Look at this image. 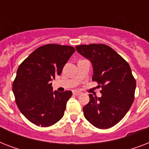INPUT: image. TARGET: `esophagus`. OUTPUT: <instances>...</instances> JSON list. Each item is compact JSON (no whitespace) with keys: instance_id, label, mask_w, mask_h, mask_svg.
<instances>
[{"instance_id":"1","label":"esophagus","mask_w":149,"mask_h":149,"mask_svg":"<svg viewBox=\"0 0 149 149\" xmlns=\"http://www.w3.org/2000/svg\"><path fill=\"white\" fill-rule=\"evenodd\" d=\"M72 93H73V95L78 96V95H79V94H81V92H80V91H72Z\"/></svg>"}]
</instances>
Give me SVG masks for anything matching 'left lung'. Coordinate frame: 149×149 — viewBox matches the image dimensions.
<instances>
[{
  "label": "left lung",
  "instance_id": "obj_1",
  "mask_svg": "<svg viewBox=\"0 0 149 149\" xmlns=\"http://www.w3.org/2000/svg\"><path fill=\"white\" fill-rule=\"evenodd\" d=\"M76 49L91 62L92 80L101 87L100 97L89 95L90 101L83 108L84 117L94 127L110 128L125 117L134 102L136 81L129 64L104 44L77 45Z\"/></svg>",
  "mask_w": 149,
  "mask_h": 149
}]
</instances>
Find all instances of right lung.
Instances as JSON below:
<instances>
[{"instance_id": "obj_1", "label": "right lung", "mask_w": 149, "mask_h": 149, "mask_svg": "<svg viewBox=\"0 0 149 149\" xmlns=\"http://www.w3.org/2000/svg\"><path fill=\"white\" fill-rule=\"evenodd\" d=\"M75 51L70 45H42L31 52L17 69L12 86L15 102L22 114L37 126H51L64 115L72 93L53 92L51 81L61 74Z\"/></svg>"}]
</instances>
